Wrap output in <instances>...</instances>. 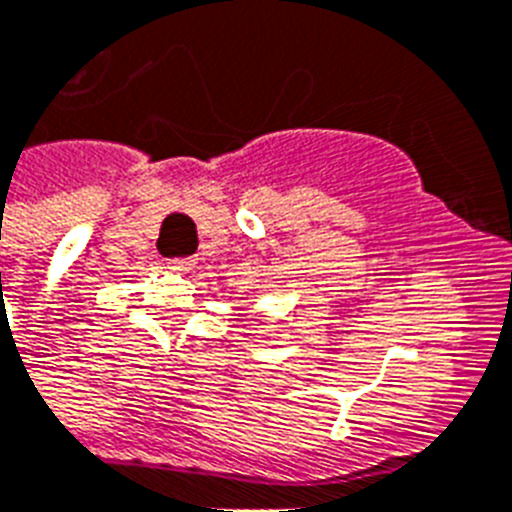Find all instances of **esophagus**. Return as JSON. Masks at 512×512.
I'll return each instance as SVG.
<instances>
[{"mask_svg": "<svg viewBox=\"0 0 512 512\" xmlns=\"http://www.w3.org/2000/svg\"><path fill=\"white\" fill-rule=\"evenodd\" d=\"M196 261L189 259V256H183V259H170L168 266L173 269V272H191V266H194Z\"/></svg>", "mask_w": 512, "mask_h": 512, "instance_id": "obj_1", "label": "esophagus"}]
</instances>
